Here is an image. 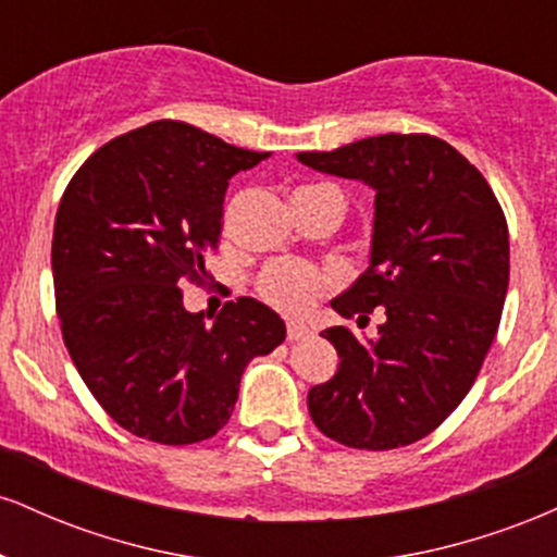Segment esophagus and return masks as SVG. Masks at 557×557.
<instances>
[{
	"instance_id": "obj_1",
	"label": "esophagus",
	"mask_w": 557,
	"mask_h": 557,
	"mask_svg": "<svg viewBox=\"0 0 557 557\" xmlns=\"http://www.w3.org/2000/svg\"><path fill=\"white\" fill-rule=\"evenodd\" d=\"M311 330L304 322H287V341H304L309 337Z\"/></svg>"
}]
</instances>
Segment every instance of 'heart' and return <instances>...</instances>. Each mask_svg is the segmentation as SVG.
Returning <instances> with one entry per match:
<instances>
[{
    "mask_svg": "<svg viewBox=\"0 0 557 557\" xmlns=\"http://www.w3.org/2000/svg\"><path fill=\"white\" fill-rule=\"evenodd\" d=\"M327 274L319 272L317 267L306 264V261L283 259L274 261V264L259 274L257 287L259 296L277 311L306 314L314 306L319 293L327 287Z\"/></svg>",
    "mask_w": 557,
    "mask_h": 557,
    "instance_id": "obj_1",
    "label": "heart"
}]
</instances>
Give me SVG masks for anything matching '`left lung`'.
<instances>
[{"label": "left lung", "instance_id": "1", "mask_svg": "<svg viewBox=\"0 0 557 557\" xmlns=\"http://www.w3.org/2000/svg\"><path fill=\"white\" fill-rule=\"evenodd\" d=\"M298 162L374 190L369 270L332 300L341 317L385 314L374 341L322 337L341 363L309 389V413L335 443L393 450L437 430L474 385L508 293V225L474 164L426 133H387Z\"/></svg>", "mask_w": 557, "mask_h": 557}]
</instances>
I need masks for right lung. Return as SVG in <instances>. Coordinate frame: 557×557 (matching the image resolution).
<instances>
[{"instance_id": "add662e5", "label": "right lung", "mask_w": 557, "mask_h": 557, "mask_svg": "<svg viewBox=\"0 0 557 557\" xmlns=\"http://www.w3.org/2000/svg\"><path fill=\"white\" fill-rule=\"evenodd\" d=\"M267 157L157 120L94 151L62 196L52 238L62 337L94 398L138 437H212L248 361L285 341V322L259 300H227L209 323L185 311L177 287L203 283L227 181Z\"/></svg>"}]
</instances>
